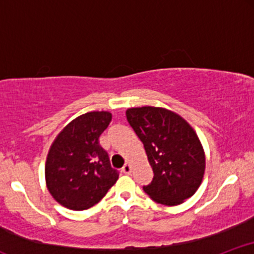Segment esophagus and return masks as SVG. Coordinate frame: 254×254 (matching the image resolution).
<instances>
[{
	"mask_svg": "<svg viewBox=\"0 0 254 254\" xmlns=\"http://www.w3.org/2000/svg\"><path fill=\"white\" fill-rule=\"evenodd\" d=\"M122 171H123L125 174H130V172H131V165H130V164H125V165L123 166V168H122Z\"/></svg>",
	"mask_w": 254,
	"mask_h": 254,
	"instance_id": "1",
	"label": "esophagus"
}]
</instances>
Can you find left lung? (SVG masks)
Listing matches in <instances>:
<instances>
[{
    "mask_svg": "<svg viewBox=\"0 0 254 254\" xmlns=\"http://www.w3.org/2000/svg\"><path fill=\"white\" fill-rule=\"evenodd\" d=\"M127 119L154 172L151 183L143 186L145 193L170 206L193 196L203 180L205 154L191 125L173 111L153 106L127 109Z\"/></svg>",
    "mask_w": 254,
    "mask_h": 254,
    "instance_id": "obj_1",
    "label": "left lung"
}]
</instances>
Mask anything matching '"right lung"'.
Listing matches in <instances>:
<instances>
[{"instance_id": "right-lung-1", "label": "right lung", "mask_w": 254, "mask_h": 254, "mask_svg": "<svg viewBox=\"0 0 254 254\" xmlns=\"http://www.w3.org/2000/svg\"><path fill=\"white\" fill-rule=\"evenodd\" d=\"M112 115L93 111L78 116L58 133L45 164V180L51 196L71 210H86L103 199L118 179L99 137Z\"/></svg>"}]
</instances>
